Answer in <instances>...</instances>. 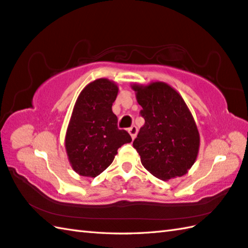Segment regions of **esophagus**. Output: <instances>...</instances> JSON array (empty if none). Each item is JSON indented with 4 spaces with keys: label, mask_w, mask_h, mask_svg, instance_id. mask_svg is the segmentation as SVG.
<instances>
[{
    "label": "esophagus",
    "mask_w": 248,
    "mask_h": 248,
    "mask_svg": "<svg viewBox=\"0 0 248 248\" xmlns=\"http://www.w3.org/2000/svg\"><path fill=\"white\" fill-rule=\"evenodd\" d=\"M128 133H129V135H130L131 139L134 140V139L136 138V136H137L138 128L136 127V126H131V127H129V128H128Z\"/></svg>",
    "instance_id": "obj_1"
}]
</instances>
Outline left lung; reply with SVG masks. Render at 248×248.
I'll return each instance as SVG.
<instances>
[{
  "label": "left lung",
  "instance_id": "8db88e82",
  "mask_svg": "<svg viewBox=\"0 0 248 248\" xmlns=\"http://www.w3.org/2000/svg\"><path fill=\"white\" fill-rule=\"evenodd\" d=\"M131 89L145 121L133 143L141 164L163 181L186 174L198 156L200 136L183 97L161 81L134 83Z\"/></svg>",
  "mask_w": 248,
  "mask_h": 248
}]
</instances>
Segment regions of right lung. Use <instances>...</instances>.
Returning a JSON list of instances; mask_svg holds the SVG:
<instances>
[{
	"label": "right lung",
	"mask_w": 248,
	"mask_h": 248,
	"mask_svg": "<svg viewBox=\"0 0 248 248\" xmlns=\"http://www.w3.org/2000/svg\"><path fill=\"white\" fill-rule=\"evenodd\" d=\"M118 84L106 78L90 82L79 94L65 136L69 164L79 175L95 178L112 163L118 149L131 137L118 128L112 104Z\"/></svg>",
	"instance_id": "add662e5"
}]
</instances>
